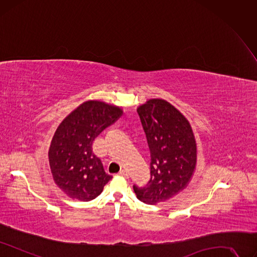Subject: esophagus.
Segmentation results:
<instances>
[{"label": "esophagus", "mask_w": 257, "mask_h": 257, "mask_svg": "<svg viewBox=\"0 0 257 257\" xmlns=\"http://www.w3.org/2000/svg\"><path fill=\"white\" fill-rule=\"evenodd\" d=\"M120 176H122V177H125V178H129V173L127 172L126 169H122V170H120V172L118 173Z\"/></svg>", "instance_id": "esophagus-1"}]
</instances>
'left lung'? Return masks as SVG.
Returning a JSON list of instances; mask_svg holds the SVG:
<instances>
[{"label": "left lung", "mask_w": 257, "mask_h": 257, "mask_svg": "<svg viewBox=\"0 0 257 257\" xmlns=\"http://www.w3.org/2000/svg\"><path fill=\"white\" fill-rule=\"evenodd\" d=\"M150 151V180L134 185L148 204L164 202L184 189L197 163V144L191 123L172 103L151 98L137 109Z\"/></svg>", "instance_id": "left-lung-1"}]
</instances>
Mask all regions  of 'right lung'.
Masks as SVG:
<instances>
[{
    "label": "right lung",
    "instance_id": "1",
    "mask_svg": "<svg viewBox=\"0 0 257 257\" xmlns=\"http://www.w3.org/2000/svg\"><path fill=\"white\" fill-rule=\"evenodd\" d=\"M121 114L114 104L87 100L60 122L51 142L49 161L54 182L66 196L93 200L112 179L93 154L92 144Z\"/></svg>",
    "mask_w": 257,
    "mask_h": 257
}]
</instances>
